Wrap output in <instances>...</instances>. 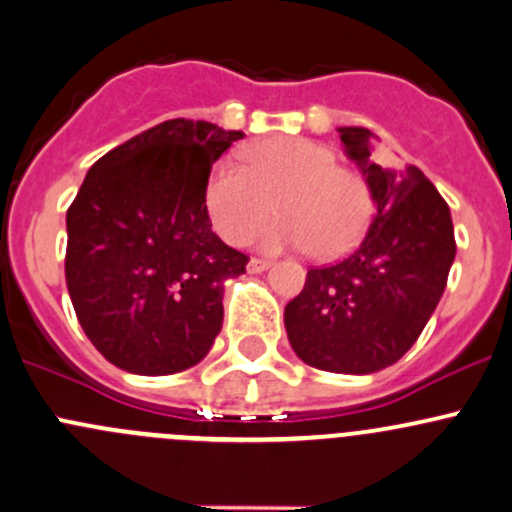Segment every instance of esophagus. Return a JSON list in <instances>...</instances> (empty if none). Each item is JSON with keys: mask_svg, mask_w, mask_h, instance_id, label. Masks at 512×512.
<instances>
[{"mask_svg": "<svg viewBox=\"0 0 512 512\" xmlns=\"http://www.w3.org/2000/svg\"><path fill=\"white\" fill-rule=\"evenodd\" d=\"M270 265H272L270 260H262V257H250V262H247V272L260 274V272H265Z\"/></svg>", "mask_w": 512, "mask_h": 512, "instance_id": "1", "label": "esophagus"}]
</instances>
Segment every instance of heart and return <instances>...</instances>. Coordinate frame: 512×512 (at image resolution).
I'll list each match as a JSON object with an SVG mask.
<instances>
[{
    "instance_id": "b5f03b06",
    "label": "heart",
    "mask_w": 512,
    "mask_h": 512,
    "mask_svg": "<svg viewBox=\"0 0 512 512\" xmlns=\"http://www.w3.org/2000/svg\"><path fill=\"white\" fill-rule=\"evenodd\" d=\"M284 215L262 242L272 250L311 247L316 257H341L358 245L373 218V193L338 154L304 137H270L245 149V166L220 159L206 184V208L223 240L242 245Z\"/></svg>"
}]
</instances>
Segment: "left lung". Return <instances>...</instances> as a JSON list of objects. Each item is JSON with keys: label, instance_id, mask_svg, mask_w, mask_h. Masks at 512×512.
Instances as JSON below:
<instances>
[{"label": "left lung", "instance_id": "1", "mask_svg": "<svg viewBox=\"0 0 512 512\" xmlns=\"http://www.w3.org/2000/svg\"><path fill=\"white\" fill-rule=\"evenodd\" d=\"M338 132L368 181L375 215L346 260L306 272L304 289L284 306V326L311 368L368 375L410 351L437 309L456 255L454 223L417 166L370 159V129Z\"/></svg>", "mask_w": 512, "mask_h": 512}]
</instances>
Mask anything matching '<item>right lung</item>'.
Returning a JSON list of instances; mask_svg holds the SVG:
<instances>
[{
  "label": "right lung",
  "instance_id": "obj_1",
  "mask_svg": "<svg viewBox=\"0 0 512 512\" xmlns=\"http://www.w3.org/2000/svg\"><path fill=\"white\" fill-rule=\"evenodd\" d=\"M238 139L179 117L90 166L66 215V284L85 336L117 368L171 375L211 351L225 279L250 262L206 208L213 161Z\"/></svg>",
  "mask_w": 512,
  "mask_h": 512
}]
</instances>
